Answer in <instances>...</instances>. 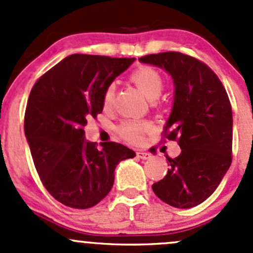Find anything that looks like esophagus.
<instances>
[{
  "label": "esophagus",
  "instance_id": "1",
  "mask_svg": "<svg viewBox=\"0 0 253 253\" xmlns=\"http://www.w3.org/2000/svg\"><path fill=\"white\" fill-rule=\"evenodd\" d=\"M137 157H138L139 159H142V160H147V159H150V158H152V155H150L149 153H147V152H142V150H138V152H137Z\"/></svg>",
  "mask_w": 253,
  "mask_h": 253
}]
</instances>
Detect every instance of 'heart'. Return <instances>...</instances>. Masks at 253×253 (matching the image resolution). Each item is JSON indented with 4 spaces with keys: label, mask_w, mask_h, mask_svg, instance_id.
Listing matches in <instances>:
<instances>
[{
    "label": "heart",
    "mask_w": 253,
    "mask_h": 253,
    "mask_svg": "<svg viewBox=\"0 0 253 253\" xmlns=\"http://www.w3.org/2000/svg\"><path fill=\"white\" fill-rule=\"evenodd\" d=\"M129 79L138 86L139 90L148 99H157L164 89V78L155 68L149 66H142L137 68L129 76ZM115 99V86L110 84L105 88L103 94V106L111 108ZM152 128L149 122L145 121H127L120 126L119 133L132 143H139L147 132Z\"/></svg>",
    "instance_id": "b5f03b06"
}]
</instances>
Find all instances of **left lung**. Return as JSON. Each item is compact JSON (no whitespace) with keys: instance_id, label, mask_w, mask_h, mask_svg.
I'll list each match as a JSON object with an SVG mask.
<instances>
[{"instance_id":"left-lung-1","label":"left lung","mask_w":253,"mask_h":253,"mask_svg":"<svg viewBox=\"0 0 253 253\" xmlns=\"http://www.w3.org/2000/svg\"><path fill=\"white\" fill-rule=\"evenodd\" d=\"M164 68L175 84L172 111L163 136L177 141L178 157L153 183L155 195L175 208H192L215 191L233 160V111L218 76L202 61L168 51L139 58Z\"/></svg>"}]
</instances>
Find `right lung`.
Here are the masks:
<instances>
[{
	"mask_svg": "<svg viewBox=\"0 0 253 253\" xmlns=\"http://www.w3.org/2000/svg\"><path fill=\"white\" fill-rule=\"evenodd\" d=\"M134 58L75 53L42 76L30 91L24 132L35 169L62 205L86 209L112 188L115 169L136 153L116 142L85 141L86 119L103 111V94Z\"/></svg>",
	"mask_w": 253,
	"mask_h": 253,
	"instance_id": "add662e5",
	"label": "right lung"
}]
</instances>
